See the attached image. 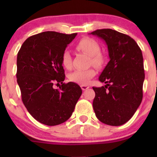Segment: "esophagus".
<instances>
[{
	"mask_svg": "<svg viewBox=\"0 0 157 157\" xmlns=\"http://www.w3.org/2000/svg\"><path fill=\"white\" fill-rule=\"evenodd\" d=\"M81 89L83 90V91H85V90L89 89V86H86V85H81Z\"/></svg>",
	"mask_w": 157,
	"mask_h": 157,
	"instance_id": "1",
	"label": "esophagus"
}]
</instances>
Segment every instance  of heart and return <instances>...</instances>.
<instances>
[{
	"mask_svg": "<svg viewBox=\"0 0 157 157\" xmlns=\"http://www.w3.org/2000/svg\"><path fill=\"white\" fill-rule=\"evenodd\" d=\"M76 48L91 56V63L93 65L100 67L104 63L105 58L100 53V46L95 40L89 38H83L76 45ZM61 63L66 68L69 69L71 68V56L68 51H65L63 52L61 57ZM95 74V71L92 68L87 70H76L69 74L68 78L72 82L80 84H87Z\"/></svg>",
	"mask_w": 157,
	"mask_h": 157,
	"instance_id": "obj_1",
	"label": "heart"
}]
</instances>
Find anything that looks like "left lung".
Masks as SVG:
<instances>
[{"mask_svg":"<svg viewBox=\"0 0 157 157\" xmlns=\"http://www.w3.org/2000/svg\"><path fill=\"white\" fill-rule=\"evenodd\" d=\"M90 34L104 40L110 59L98 78L106 85L93 87L94 112L102 123L121 126L133 117L142 101V53L133 38L114 30L98 29Z\"/></svg>","mask_w":157,"mask_h":157,"instance_id":"8db88e82","label":"left lung"}]
</instances>
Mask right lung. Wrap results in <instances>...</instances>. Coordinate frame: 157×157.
Returning a JSON list of instances; mask_svg holds the SVG:
<instances>
[{"label":"right lung","mask_w":157,"mask_h":157,"mask_svg":"<svg viewBox=\"0 0 157 157\" xmlns=\"http://www.w3.org/2000/svg\"><path fill=\"white\" fill-rule=\"evenodd\" d=\"M77 33L46 31L28 38L17 56V82L23 104L32 117L48 126L61 124L74 112L82 90L64 83L61 57ZM61 82L59 89L53 86Z\"/></svg>","instance_id":"obj_1"}]
</instances>
